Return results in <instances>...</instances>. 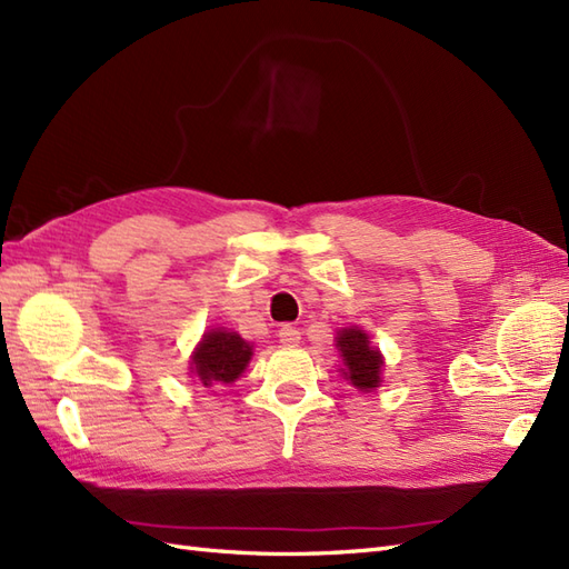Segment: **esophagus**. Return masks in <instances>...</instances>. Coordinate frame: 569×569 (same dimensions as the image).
Masks as SVG:
<instances>
[{
	"mask_svg": "<svg viewBox=\"0 0 569 569\" xmlns=\"http://www.w3.org/2000/svg\"><path fill=\"white\" fill-rule=\"evenodd\" d=\"M278 337H280V342H282L284 347H295V345H299V340H301V332H299L295 326H282V328L278 330Z\"/></svg>",
	"mask_w": 569,
	"mask_h": 569,
	"instance_id": "34e87169",
	"label": "esophagus"
}]
</instances>
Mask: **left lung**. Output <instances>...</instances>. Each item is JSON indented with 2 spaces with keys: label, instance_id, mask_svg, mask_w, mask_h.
<instances>
[{
  "label": "left lung",
  "instance_id": "8db88e82",
  "mask_svg": "<svg viewBox=\"0 0 569 569\" xmlns=\"http://www.w3.org/2000/svg\"><path fill=\"white\" fill-rule=\"evenodd\" d=\"M337 347L345 357V376L351 380V386L361 390L378 388L382 357L378 349L368 345V335L359 328H345L337 337Z\"/></svg>",
  "mask_w": 569,
  "mask_h": 569
}]
</instances>
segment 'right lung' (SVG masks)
<instances>
[{
	"label": "right lung",
	"instance_id": "right-lung-1",
	"mask_svg": "<svg viewBox=\"0 0 569 569\" xmlns=\"http://www.w3.org/2000/svg\"><path fill=\"white\" fill-rule=\"evenodd\" d=\"M251 359V347L237 332L212 330L203 337L193 355V371L203 386L212 382H232L247 368Z\"/></svg>",
	"mask_w": 569,
	"mask_h": 569
}]
</instances>
